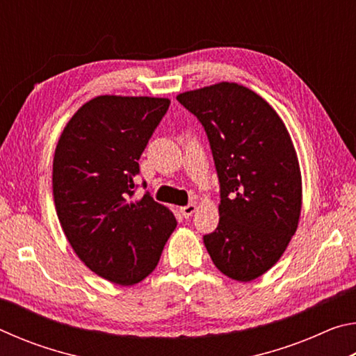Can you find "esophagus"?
<instances>
[{
    "instance_id": "obj_1",
    "label": "esophagus",
    "mask_w": 356,
    "mask_h": 356,
    "mask_svg": "<svg viewBox=\"0 0 356 356\" xmlns=\"http://www.w3.org/2000/svg\"><path fill=\"white\" fill-rule=\"evenodd\" d=\"M196 204H188V206H184L180 207V213H182V216H185V218H190V216L196 212Z\"/></svg>"
}]
</instances>
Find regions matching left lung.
<instances>
[{
	"instance_id": "obj_1",
	"label": "left lung",
	"mask_w": 356,
	"mask_h": 356,
	"mask_svg": "<svg viewBox=\"0 0 356 356\" xmlns=\"http://www.w3.org/2000/svg\"><path fill=\"white\" fill-rule=\"evenodd\" d=\"M177 100L206 130L220 180V222L204 245L221 273L256 280L280 261L298 227L301 172L291 135L242 84L221 81Z\"/></svg>"
}]
</instances>
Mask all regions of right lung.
I'll list each match as a JSON object with an SVG mask.
<instances>
[{"label": "right lung", "mask_w": 356, "mask_h": 356, "mask_svg": "<svg viewBox=\"0 0 356 356\" xmlns=\"http://www.w3.org/2000/svg\"><path fill=\"white\" fill-rule=\"evenodd\" d=\"M170 104L99 95L59 136L53 159L59 222L84 265L114 284H136L152 273L177 226L171 210L149 193L134 200L138 160Z\"/></svg>", "instance_id": "add662e5"}]
</instances>
